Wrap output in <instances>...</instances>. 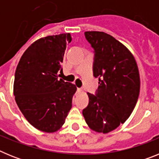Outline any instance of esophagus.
<instances>
[{"label": "esophagus", "mask_w": 159, "mask_h": 159, "mask_svg": "<svg viewBox=\"0 0 159 159\" xmlns=\"http://www.w3.org/2000/svg\"><path fill=\"white\" fill-rule=\"evenodd\" d=\"M77 92H83V90L82 89H81V88H77Z\"/></svg>", "instance_id": "obj_1"}]
</instances>
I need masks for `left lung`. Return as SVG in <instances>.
<instances>
[{
  "instance_id": "obj_1",
  "label": "left lung",
  "mask_w": 159,
  "mask_h": 159,
  "mask_svg": "<svg viewBox=\"0 0 159 159\" xmlns=\"http://www.w3.org/2000/svg\"><path fill=\"white\" fill-rule=\"evenodd\" d=\"M94 48L93 75L99 79L95 95L83 110L92 130L107 134L123 124L134 110L139 95L140 78L135 59L127 48L103 32H85Z\"/></svg>"
}]
</instances>
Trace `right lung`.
Instances as JSON below:
<instances>
[{
	"label": "right lung",
	"mask_w": 159,
	"mask_h": 159,
	"mask_svg": "<svg viewBox=\"0 0 159 159\" xmlns=\"http://www.w3.org/2000/svg\"><path fill=\"white\" fill-rule=\"evenodd\" d=\"M71 41L70 33L40 38L28 48L16 67V104L28 122L41 131L58 130L71 108L76 87L58 79L66 45Z\"/></svg>",
	"instance_id": "obj_1"
}]
</instances>
